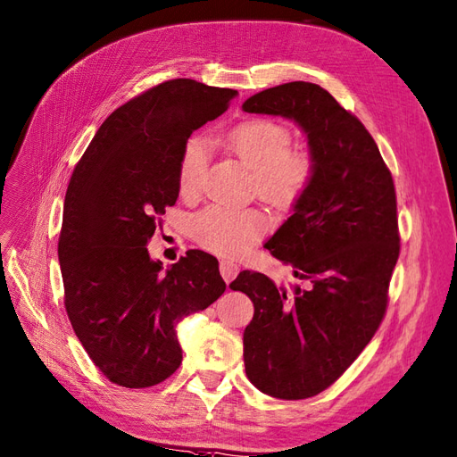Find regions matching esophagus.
<instances>
[{"mask_svg": "<svg viewBox=\"0 0 457 457\" xmlns=\"http://www.w3.org/2000/svg\"><path fill=\"white\" fill-rule=\"evenodd\" d=\"M220 274H221V278L226 279V282H231V279L239 274V266L236 262H231V261H221L220 262Z\"/></svg>", "mask_w": 457, "mask_h": 457, "instance_id": "obj_1", "label": "esophagus"}]
</instances>
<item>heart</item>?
I'll list each match as a JSON object with an SVG mask.
<instances>
[{
	"mask_svg": "<svg viewBox=\"0 0 457 457\" xmlns=\"http://www.w3.org/2000/svg\"><path fill=\"white\" fill-rule=\"evenodd\" d=\"M226 146L254 173L256 193L278 208L295 206L317 179L319 162L307 146H291L294 135L274 120H249L226 135ZM208 171L206 146L201 138L187 140L178 170L183 198L203 191ZM268 229L266 216L256 208L212 204L191 221V236L203 249L216 254H239Z\"/></svg>",
	"mask_w": 457,
	"mask_h": 457,
	"instance_id": "b5f03b06",
	"label": "heart"
}]
</instances>
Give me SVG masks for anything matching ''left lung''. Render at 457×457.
I'll list each match as a JSON object with an SVG mask.
<instances>
[{
	"label": "left lung",
	"mask_w": 457,
	"mask_h": 457,
	"mask_svg": "<svg viewBox=\"0 0 457 457\" xmlns=\"http://www.w3.org/2000/svg\"><path fill=\"white\" fill-rule=\"evenodd\" d=\"M243 110L295 120L319 162L295 212L264 245L303 286L287 294L254 270L229 284L254 305L243 334L249 380L279 400H307L342 377L384 320L400 256L395 187L365 125L319 85L266 88Z\"/></svg>",
	"instance_id": "1"
}]
</instances>
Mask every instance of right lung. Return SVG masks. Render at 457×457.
I'll return each instance as SVG.
<instances>
[{
    "instance_id": "1",
    "label": "right lung",
    "mask_w": 457,
    "mask_h": 457,
    "mask_svg": "<svg viewBox=\"0 0 457 457\" xmlns=\"http://www.w3.org/2000/svg\"><path fill=\"white\" fill-rule=\"evenodd\" d=\"M233 88L171 79L110 113L67 185L57 256L73 330L98 370L150 388L179 369L175 322L224 294L218 261L189 251L162 272L146 245L178 201L187 138L229 108Z\"/></svg>"
}]
</instances>
